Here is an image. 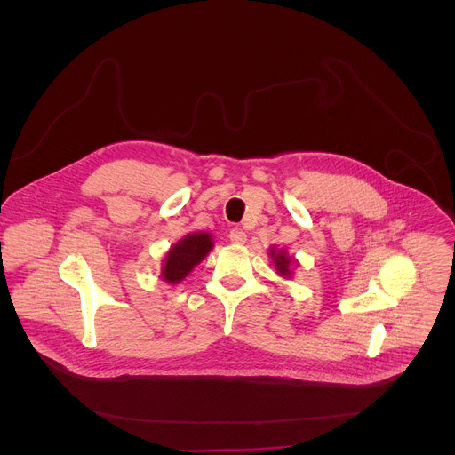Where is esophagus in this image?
<instances>
[{
    "label": "esophagus",
    "instance_id": "34e87169",
    "mask_svg": "<svg viewBox=\"0 0 455 455\" xmlns=\"http://www.w3.org/2000/svg\"><path fill=\"white\" fill-rule=\"evenodd\" d=\"M229 240H231L233 243H236V245H243V243L247 242V235H245L243 229L233 228V229L229 231Z\"/></svg>",
    "mask_w": 455,
    "mask_h": 455
}]
</instances>
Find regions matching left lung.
<instances>
[{
    "label": "left lung",
    "mask_w": 455,
    "mask_h": 455,
    "mask_svg": "<svg viewBox=\"0 0 455 455\" xmlns=\"http://www.w3.org/2000/svg\"><path fill=\"white\" fill-rule=\"evenodd\" d=\"M269 258L273 259V264H275V267H276V273H278L280 276H283V278L291 276V273H292V271H291L292 258H289L285 251L271 249V251H269ZM294 262H296V260H294Z\"/></svg>",
    "instance_id": "obj_1"
}]
</instances>
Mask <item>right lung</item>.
Segmentation results:
<instances>
[{
    "label": "right lung",
    "mask_w": 455,
    "mask_h": 455,
    "mask_svg": "<svg viewBox=\"0 0 455 455\" xmlns=\"http://www.w3.org/2000/svg\"><path fill=\"white\" fill-rule=\"evenodd\" d=\"M213 249L210 233H193L177 242L166 254L161 276L168 283L182 282L201 260Z\"/></svg>",
    "instance_id": "1"
}]
</instances>
